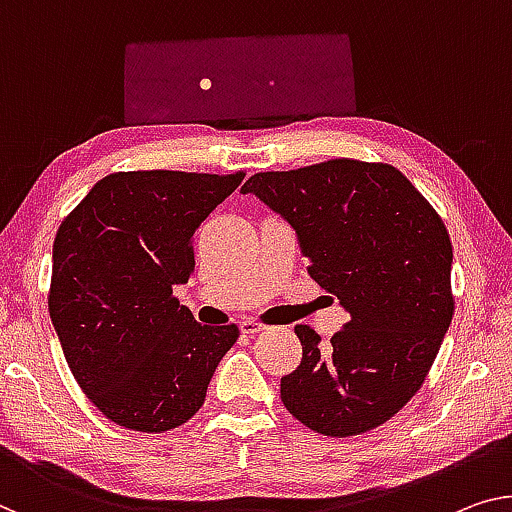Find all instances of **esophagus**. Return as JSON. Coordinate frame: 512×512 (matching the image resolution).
Masks as SVG:
<instances>
[{
    "mask_svg": "<svg viewBox=\"0 0 512 512\" xmlns=\"http://www.w3.org/2000/svg\"><path fill=\"white\" fill-rule=\"evenodd\" d=\"M259 331H264V324L257 322V319L246 317V319H243V322H241V333L255 335V333H259Z\"/></svg>",
    "mask_w": 512,
    "mask_h": 512,
    "instance_id": "obj_1",
    "label": "esophagus"
}]
</instances>
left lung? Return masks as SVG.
<instances>
[{
  "label": "left lung",
  "instance_id": "1",
  "mask_svg": "<svg viewBox=\"0 0 512 512\" xmlns=\"http://www.w3.org/2000/svg\"><path fill=\"white\" fill-rule=\"evenodd\" d=\"M241 193L294 227L310 278L349 312L329 347L296 326L303 358L280 379L282 404L326 437L375 430L423 386L451 326L444 220L398 167L354 158L257 172Z\"/></svg>",
  "mask_w": 512,
  "mask_h": 512
}]
</instances>
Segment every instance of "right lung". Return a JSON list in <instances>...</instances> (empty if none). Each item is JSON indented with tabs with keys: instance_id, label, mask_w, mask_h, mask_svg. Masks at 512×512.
<instances>
[{
	"instance_id": "1",
	"label": "right lung",
	"mask_w": 512,
	"mask_h": 512,
	"mask_svg": "<svg viewBox=\"0 0 512 512\" xmlns=\"http://www.w3.org/2000/svg\"><path fill=\"white\" fill-rule=\"evenodd\" d=\"M246 172H114L61 220L48 294L82 393L121 427L167 432L197 414L239 326H202L174 296L193 234Z\"/></svg>"
}]
</instances>
